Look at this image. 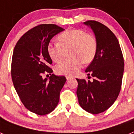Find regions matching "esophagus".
<instances>
[{
  "label": "esophagus",
  "instance_id": "esophagus-1",
  "mask_svg": "<svg viewBox=\"0 0 134 134\" xmlns=\"http://www.w3.org/2000/svg\"><path fill=\"white\" fill-rule=\"evenodd\" d=\"M66 79H67V80H70V79H71V77H70V76H66Z\"/></svg>",
  "mask_w": 134,
  "mask_h": 134
}]
</instances>
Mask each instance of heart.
<instances>
[{
	"label": "heart",
	"mask_w": 134,
	"mask_h": 134,
	"mask_svg": "<svg viewBox=\"0 0 134 134\" xmlns=\"http://www.w3.org/2000/svg\"><path fill=\"white\" fill-rule=\"evenodd\" d=\"M58 43H49L48 53L54 62L62 60L66 52L70 50V60L57 65L55 70L60 75H74L79 72L82 63L88 64L95 56L97 43L93 35L81 29H68L58 37Z\"/></svg>",
	"instance_id": "obj_1"
}]
</instances>
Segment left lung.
Returning <instances> with one entry per match:
<instances>
[{
    "label": "left lung",
    "mask_w": 134,
    "mask_h": 134,
    "mask_svg": "<svg viewBox=\"0 0 134 134\" xmlns=\"http://www.w3.org/2000/svg\"><path fill=\"white\" fill-rule=\"evenodd\" d=\"M83 23L93 30L97 49L85 70L94 77L93 81L76 79V94L82 108L98 114L109 108L119 95L124 74V57L118 39L108 27L95 21Z\"/></svg>",
    "instance_id": "8db88e82"
}]
</instances>
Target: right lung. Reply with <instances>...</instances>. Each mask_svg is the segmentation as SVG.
<instances>
[{"label": "right lung", "mask_w": 134, "mask_h": 134, "mask_svg": "<svg viewBox=\"0 0 134 134\" xmlns=\"http://www.w3.org/2000/svg\"><path fill=\"white\" fill-rule=\"evenodd\" d=\"M64 29L56 25L42 24L29 30L19 39L12 58L11 76L14 87L25 107L40 115L48 114L56 107L65 76L51 74L52 64L48 53L52 39Z\"/></svg>", "instance_id": "add662e5"}]
</instances>
